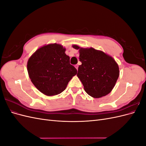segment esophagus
I'll use <instances>...</instances> for the list:
<instances>
[{
  "label": "esophagus",
  "mask_w": 146,
  "mask_h": 146,
  "mask_svg": "<svg viewBox=\"0 0 146 146\" xmlns=\"http://www.w3.org/2000/svg\"><path fill=\"white\" fill-rule=\"evenodd\" d=\"M75 67H76V68L77 69V70H78V64H76V65H75Z\"/></svg>",
  "instance_id": "34e87169"
}]
</instances>
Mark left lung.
I'll list each match as a JSON object with an SVG mask.
<instances>
[{"label": "left lung", "instance_id": "obj_1", "mask_svg": "<svg viewBox=\"0 0 146 146\" xmlns=\"http://www.w3.org/2000/svg\"><path fill=\"white\" fill-rule=\"evenodd\" d=\"M72 47L79 50L82 64L78 67L77 77L86 93L94 98L109 94L119 76V66L115 60L94 48H84L77 45Z\"/></svg>", "mask_w": 146, "mask_h": 146}]
</instances>
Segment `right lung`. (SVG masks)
Listing matches in <instances>:
<instances>
[{
  "label": "right lung",
  "mask_w": 146,
  "mask_h": 146,
  "mask_svg": "<svg viewBox=\"0 0 146 146\" xmlns=\"http://www.w3.org/2000/svg\"><path fill=\"white\" fill-rule=\"evenodd\" d=\"M66 48L58 44L44 46L30 57L27 70L31 81L42 93L48 96L62 92L77 69L70 64Z\"/></svg>",
  "instance_id": "1"
}]
</instances>
